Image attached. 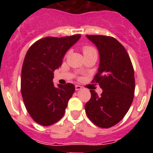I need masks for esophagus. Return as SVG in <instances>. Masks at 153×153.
Segmentation results:
<instances>
[{
	"mask_svg": "<svg viewBox=\"0 0 153 153\" xmlns=\"http://www.w3.org/2000/svg\"><path fill=\"white\" fill-rule=\"evenodd\" d=\"M82 89V86H79V85H76V86H75V91H80V90H81Z\"/></svg>",
	"mask_w": 153,
	"mask_h": 153,
	"instance_id": "34e87169",
	"label": "esophagus"
}]
</instances>
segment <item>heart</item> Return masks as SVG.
<instances>
[{
	"label": "heart",
	"mask_w": 153,
	"mask_h": 153,
	"mask_svg": "<svg viewBox=\"0 0 153 153\" xmlns=\"http://www.w3.org/2000/svg\"><path fill=\"white\" fill-rule=\"evenodd\" d=\"M96 52V50L94 48L91 46H86L83 48V54L86 55V54H89V53H93Z\"/></svg>",
	"instance_id": "b5f03b06"
}]
</instances>
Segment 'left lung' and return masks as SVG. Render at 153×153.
<instances>
[{"label": "left lung", "instance_id": "8db88e82", "mask_svg": "<svg viewBox=\"0 0 153 153\" xmlns=\"http://www.w3.org/2000/svg\"><path fill=\"white\" fill-rule=\"evenodd\" d=\"M86 37L98 50L100 62L93 82L99 84L98 96L91 91V98L85 105L87 117L101 128L117 124L127 114L134 97L135 79L130 58L123 45L115 38L105 36Z\"/></svg>", "mask_w": 153, "mask_h": 153}]
</instances>
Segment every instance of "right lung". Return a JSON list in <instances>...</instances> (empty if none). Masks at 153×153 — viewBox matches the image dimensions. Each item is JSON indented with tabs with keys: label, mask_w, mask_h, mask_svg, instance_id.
Wrapping results in <instances>:
<instances>
[{
	"label": "right lung",
	"mask_w": 153,
	"mask_h": 153,
	"mask_svg": "<svg viewBox=\"0 0 153 153\" xmlns=\"http://www.w3.org/2000/svg\"><path fill=\"white\" fill-rule=\"evenodd\" d=\"M81 36L45 37L27 50L21 71V94L28 114L43 126L62 118L74 92L71 83H53L54 71L62 65L65 54Z\"/></svg>",
	"instance_id": "1"
}]
</instances>
